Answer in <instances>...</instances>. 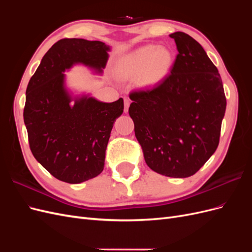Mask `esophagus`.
<instances>
[{
	"label": "esophagus",
	"instance_id": "obj_1",
	"mask_svg": "<svg viewBox=\"0 0 252 252\" xmlns=\"http://www.w3.org/2000/svg\"><path fill=\"white\" fill-rule=\"evenodd\" d=\"M129 105H130V100H129V98H127V97H125L124 98V111L125 112H128Z\"/></svg>",
	"mask_w": 252,
	"mask_h": 252
}]
</instances>
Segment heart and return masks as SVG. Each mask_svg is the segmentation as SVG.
Here are the masks:
<instances>
[{
  "mask_svg": "<svg viewBox=\"0 0 252 252\" xmlns=\"http://www.w3.org/2000/svg\"><path fill=\"white\" fill-rule=\"evenodd\" d=\"M173 57L164 46L146 45L126 57L121 64V71L126 77H135L142 73V81L146 85L161 82L169 72Z\"/></svg>",
  "mask_w": 252,
  "mask_h": 252,
  "instance_id": "heart-1",
  "label": "heart"
}]
</instances>
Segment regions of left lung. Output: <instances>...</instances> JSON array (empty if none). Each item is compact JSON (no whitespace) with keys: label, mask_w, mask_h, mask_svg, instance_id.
<instances>
[{"label":"left lung","mask_w":252,"mask_h":252,"mask_svg":"<svg viewBox=\"0 0 252 252\" xmlns=\"http://www.w3.org/2000/svg\"><path fill=\"white\" fill-rule=\"evenodd\" d=\"M169 36L178 49L170 73L154 88L130 93L128 112L149 168L188 178L219 146L226 96L218 68L201 45L185 32Z\"/></svg>","instance_id":"left-lung-1"}]
</instances>
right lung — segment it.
<instances>
[{
  "instance_id": "add662e5",
  "label": "right lung",
  "mask_w": 252,
  "mask_h": 252,
  "mask_svg": "<svg viewBox=\"0 0 252 252\" xmlns=\"http://www.w3.org/2000/svg\"><path fill=\"white\" fill-rule=\"evenodd\" d=\"M109 46L100 41L62 39L45 53L26 89L24 123L33 157L56 179L79 184L104 169L105 151L123 98L103 103L72 97L64 87L66 69L77 63L98 72Z\"/></svg>"
}]
</instances>
